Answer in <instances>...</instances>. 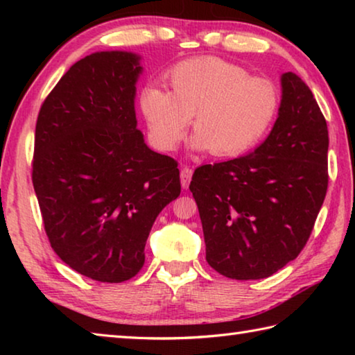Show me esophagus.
<instances>
[{
  "label": "esophagus",
  "mask_w": 355,
  "mask_h": 355,
  "mask_svg": "<svg viewBox=\"0 0 355 355\" xmlns=\"http://www.w3.org/2000/svg\"><path fill=\"white\" fill-rule=\"evenodd\" d=\"M191 178H192V169L191 167H183L182 172H180V180H182V186L186 189L191 183Z\"/></svg>",
  "instance_id": "34e87169"
}]
</instances>
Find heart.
<instances>
[{
    "label": "heart",
    "instance_id": "heart-1",
    "mask_svg": "<svg viewBox=\"0 0 355 355\" xmlns=\"http://www.w3.org/2000/svg\"><path fill=\"white\" fill-rule=\"evenodd\" d=\"M171 92L148 86L141 110L161 150L175 148L192 117V147L213 156L248 152L271 128L280 97L272 81L249 76L239 65L218 58L182 62L167 73Z\"/></svg>",
    "mask_w": 355,
    "mask_h": 355
}]
</instances>
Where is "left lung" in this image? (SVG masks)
Segmentation results:
<instances>
[{
	"label": "left lung",
	"mask_w": 355,
	"mask_h": 355,
	"mask_svg": "<svg viewBox=\"0 0 355 355\" xmlns=\"http://www.w3.org/2000/svg\"><path fill=\"white\" fill-rule=\"evenodd\" d=\"M327 123L313 94L286 71L266 141L192 175L189 189L214 271L235 280L266 279L300 254L327 192Z\"/></svg>",
	"instance_id": "obj_1"
}]
</instances>
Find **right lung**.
<instances>
[{"instance_id":"obj_1","label":"right lung","mask_w":355,"mask_h":355,"mask_svg":"<svg viewBox=\"0 0 355 355\" xmlns=\"http://www.w3.org/2000/svg\"><path fill=\"white\" fill-rule=\"evenodd\" d=\"M139 56L98 51L71 65L40 106L33 184L53 250L107 284L146 261L156 216L182 191L178 163L136 128Z\"/></svg>"}]
</instances>
